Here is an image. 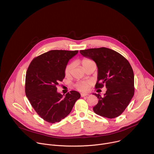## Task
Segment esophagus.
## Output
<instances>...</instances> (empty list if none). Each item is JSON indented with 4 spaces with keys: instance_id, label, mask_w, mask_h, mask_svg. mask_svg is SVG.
Wrapping results in <instances>:
<instances>
[{
    "instance_id": "obj_1",
    "label": "esophagus",
    "mask_w": 154,
    "mask_h": 154,
    "mask_svg": "<svg viewBox=\"0 0 154 154\" xmlns=\"http://www.w3.org/2000/svg\"><path fill=\"white\" fill-rule=\"evenodd\" d=\"M88 96V94H86V93H82L81 94V96L82 97H85V96Z\"/></svg>"
}]
</instances>
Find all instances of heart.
Segmentation results:
<instances>
[{
	"instance_id": "1",
	"label": "heart",
	"mask_w": 154,
	"mask_h": 154,
	"mask_svg": "<svg viewBox=\"0 0 154 154\" xmlns=\"http://www.w3.org/2000/svg\"><path fill=\"white\" fill-rule=\"evenodd\" d=\"M93 62V61L91 59L88 58H83L80 61L82 66L83 67L84 69H85L88 66ZM73 66H74L73 63H69L66 65V66L64 68V74L66 76L70 75V74H71ZM75 88L79 91H83V92L87 91L90 88V83L87 82H80L77 83L75 85Z\"/></svg>"
}]
</instances>
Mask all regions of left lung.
Segmentation results:
<instances>
[{"label": "left lung", "instance_id": "8db88e82", "mask_svg": "<svg viewBox=\"0 0 154 154\" xmlns=\"http://www.w3.org/2000/svg\"><path fill=\"white\" fill-rule=\"evenodd\" d=\"M85 57L95 61L98 69L96 88H107L103 96L94 94L98 103L95 113L113 119L121 115L134 95V74L128 60L118 52L106 48L80 51Z\"/></svg>", "mask_w": 154, "mask_h": 154}]
</instances>
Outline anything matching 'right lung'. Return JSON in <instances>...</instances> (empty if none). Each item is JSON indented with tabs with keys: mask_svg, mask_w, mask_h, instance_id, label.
Returning a JSON list of instances; mask_svg holds the SVG:
<instances>
[{
	"mask_svg": "<svg viewBox=\"0 0 154 154\" xmlns=\"http://www.w3.org/2000/svg\"><path fill=\"white\" fill-rule=\"evenodd\" d=\"M78 51L52 50L35 57L26 76V94L37 114L45 121L60 122L71 112L80 97L76 91L65 96L57 91L56 86L65 77L64 68Z\"/></svg>",
	"mask_w": 154,
	"mask_h": 154,
	"instance_id": "add662e5",
	"label": "right lung"
}]
</instances>
